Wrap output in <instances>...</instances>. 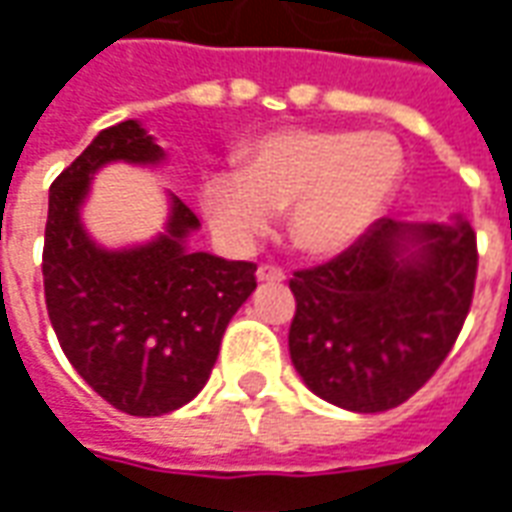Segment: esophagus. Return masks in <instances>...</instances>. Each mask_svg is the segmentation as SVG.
Returning <instances> with one entry per match:
<instances>
[{
    "instance_id": "1",
    "label": "esophagus",
    "mask_w": 512,
    "mask_h": 512,
    "mask_svg": "<svg viewBox=\"0 0 512 512\" xmlns=\"http://www.w3.org/2000/svg\"><path fill=\"white\" fill-rule=\"evenodd\" d=\"M257 279H260V282H282V279H285V271L279 266H271V263H263V266L257 268Z\"/></svg>"
}]
</instances>
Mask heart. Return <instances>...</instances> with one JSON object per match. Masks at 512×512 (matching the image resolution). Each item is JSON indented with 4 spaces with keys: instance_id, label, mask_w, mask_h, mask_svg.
<instances>
[{
    "instance_id": "heart-1",
    "label": "heart",
    "mask_w": 512,
    "mask_h": 512,
    "mask_svg": "<svg viewBox=\"0 0 512 512\" xmlns=\"http://www.w3.org/2000/svg\"><path fill=\"white\" fill-rule=\"evenodd\" d=\"M403 175L392 136L288 128L257 139L241 169H213L200 186L211 230L230 246H252L285 211L290 244L304 255H340L367 233Z\"/></svg>"
}]
</instances>
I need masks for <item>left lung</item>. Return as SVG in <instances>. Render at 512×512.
Masks as SVG:
<instances>
[{
    "label": "left lung",
    "mask_w": 512,
    "mask_h": 512,
    "mask_svg": "<svg viewBox=\"0 0 512 512\" xmlns=\"http://www.w3.org/2000/svg\"><path fill=\"white\" fill-rule=\"evenodd\" d=\"M477 277L472 224L378 219L356 244L296 271L288 345L304 384L376 414L406 403L447 359Z\"/></svg>",
    "instance_id": "left-lung-1"
}]
</instances>
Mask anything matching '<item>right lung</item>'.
Returning <instances> with one entry per match:
<instances>
[{
	"instance_id": "add662e5",
	"label": "right lung",
	"mask_w": 512,
	"mask_h": 512,
	"mask_svg": "<svg viewBox=\"0 0 512 512\" xmlns=\"http://www.w3.org/2000/svg\"><path fill=\"white\" fill-rule=\"evenodd\" d=\"M112 161L161 164L164 150L136 120L104 128L49 191L43 241L46 310L68 362L131 417H161L197 397L224 329L255 282V263L186 246L200 219L169 194L167 230L150 244L104 249L87 235L82 202Z\"/></svg>"
}]
</instances>
